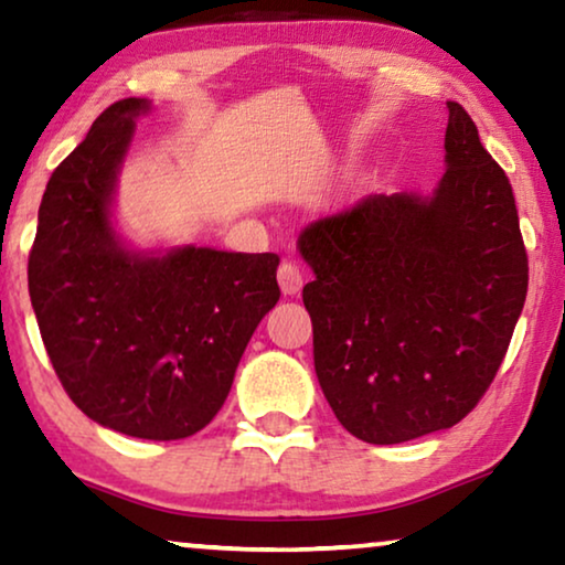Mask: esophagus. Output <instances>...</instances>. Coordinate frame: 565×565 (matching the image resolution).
I'll return each mask as SVG.
<instances>
[{
	"instance_id": "1",
	"label": "esophagus",
	"mask_w": 565,
	"mask_h": 565,
	"mask_svg": "<svg viewBox=\"0 0 565 565\" xmlns=\"http://www.w3.org/2000/svg\"><path fill=\"white\" fill-rule=\"evenodd\" d=\"M277 282H280L285 296H296V292H300V288H303V275H300L296 262H282L280 269H277Z\"/></svg>"
}]
</instances>
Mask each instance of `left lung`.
Instances as JSON below:
<instances>
[{"mask_svg":"<svg viewBox=\"0 0 565 565\" xmlns=\"http://www.w3.org/2000/svg\"><path fill=\"white\" fill-rule=\"evenodd\" d=\"M435 195H370L298 238L313 365L342 427L373 445L447 429L473 412L512 342L524 296L514 192L447 103Z\"/></svg>","mask_w":565,"mask_h":565,"instance_id":"left-lung-1","label":"left lung"}]
</instances>
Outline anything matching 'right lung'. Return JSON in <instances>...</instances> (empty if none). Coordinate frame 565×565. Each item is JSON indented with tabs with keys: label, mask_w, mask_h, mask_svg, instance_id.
<instances>
[{
	"label": "right lung",
	"mask_w": 565,
	"mask_h": 565,
	"mask_svg": "<svg viewBox=\"0 0 565 565\" xmlns=\"http://www.w3.org/2000/svg\"><path fill=\"white\" fill-rule=\"evenodd\" d=\"M141 97L113 103L45 184L28 288L68 398L128 437L182 439L213 422L257 323L280 300L277 254L122 249L110 200Z\"/></svg>",
	"instance_id": "right-lung-1"
}]
</instances>
